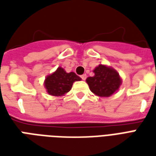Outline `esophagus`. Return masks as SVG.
<instances>
[{
    "mask_svg": "<svg viewBox=\"0 0 156 156\" xmlns=\"http://www.w3.org/2000/svg\"><path fill=\"white\" fill-rule=\"evenodd\" d=\"M81 78H82V79H83V80H85V79L87 78V75H86V74H83L81 76Z\"/></svg>",
    "mask_w": 156,
    "mask_h": 156,
    "instance_id": "34e87169",
    "label": "esophagus"
}]
</instances>
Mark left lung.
<instances>
[{"label":"left lung","instance_id":"obj_1","mask_svg":"<svg viewBox=\"0 0 156 156\" xmlns=\"http://www.w3.org/2000/svg\"><path fill=\"white\" fill-rule=\"evenodd\" d=\"M94 76L86 79L89 88L98 97H109L119 88L122 83L119 75L114 68L99 64L94 70Z\"/></svg>","mask_w":156,"mask_h":156}]
</instances>
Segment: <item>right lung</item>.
<instances>
[{
    "instance_id": "right-lung-1",
    "label": "right lung",
    "mask_w": 156,
    "mask_h": 156,
    "mask_svg": "<svg viewBox=\"0 0 156 156\" xmlns=\"http://www.w3.org/2000/svg\"><path fill=\"white\" fill-rule=\"evenodd\" d=\"M81 78L73 72L67 73L61 67L47 76L44 81V86L47 92L52 96H63L70 91L73 83L75 81H80Z\"/></svg>"
}]
</instances>
